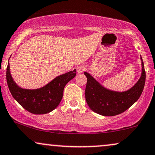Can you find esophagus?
Returning <instances> with one entry per match:
<instances>
[{"label": "esophagus", "mask_w": 155, "mask_h": 155, "mask_svg": "<svg viewBox=\"0 0 155 155\" xmlns=\"http://www.w3.org/2000/svg\"><path fill=\"white\" fill-rule=\"evenodd\" d=\"M85 69H86V67L85 66H83V65H81V66H79L77 68H76V71H77L78 74H81V73L84 71Z\"/></svg>", "instance_id": "obj_1"}]
</instances>
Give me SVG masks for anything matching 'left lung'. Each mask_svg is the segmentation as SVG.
I'll use <instances>...</instances> for the list:
<instances>
[{"label": "left lung", "instance_id": "1", "mask_svg": "<svg viewBox=\"0 0 155 155\" xmlns=\"http://www.w3.org/2000/svg\"><path fill=\"white\" fill-rule=\"evenodd\" d=\"M141 75L139 81L131 89L119 92L105 88L89 73L84 72L87 78L85 98L92 110L104 116H114L124 113L140 97L146 79V73L142 58Z\"/></svg>", "mask_w": 155, "mask_h": 155}]
</instances>
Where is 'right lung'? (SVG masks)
<instances>
[{
	"instance_id": "add662e5",
	"label": "right lung",
	"mask_w": 155,
	"mask_h": 155,
	"mask_svg": "<svg viewBox=\"0 0 155 155\" xmlns=\"http://www.w3.org/2000/svg\"><path fill=\"white\" fill-rule=\"evenodd\" d=\"M76 70L57 76L42 88L22 89L15 83L10 73L9 63L6 69V80L13 97L18 103L33 114H46L55 109L63 97L65 86L75 77Z\"/></svg>"
}]
</instances>
